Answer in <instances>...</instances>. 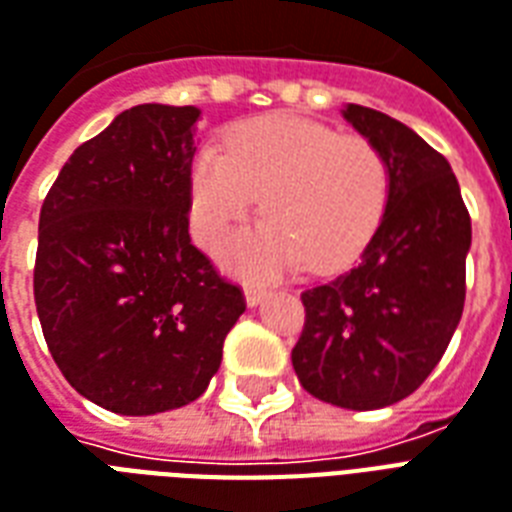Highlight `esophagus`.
Wrapping results in <instances>:
<instances>
[{
	"instance_id": "esophagus-1",
	"label": "esophagus",
	"mask_w": 512,
	"mask_h": 512,
	"mask_svg": "<svg viewBox=\"0 0 512 512\" xmlns=\"http://www.w3.org/2000/svg\"><path fill=\"white\" fill-rule=\"evenodd\" d=\"M265 295H268V292L260 290V287H247V292H244V300H247L249 308H255V306H260V303H263Z\"/></svg>"
}]
</instances>
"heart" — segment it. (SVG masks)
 <instances>
[{
  "label": "heart",
  "instance_id": "heart-1",
  "mask_svg": "<svg viewBox=\"0 0 512 512\" xmlns=\"http://www.w3.org/2000/svg\"><path fill=\"white\" fill-rule=\"evenodd\" d=\"M225 147L195 152L190 222L195 239L212 244L263 193L268 217L222 241V260L236 273L271 279L308 260L330 271L373 239L389 201V171L368 139L308 117L268 115L230 128Z\"/></svg>",
  "mask_w": 512,
  "mask_h": 512
}]
</instances>
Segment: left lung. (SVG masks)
Instances as JSON below:
<instances>
[{"label":"left lung","instance_id":"obj_1","mask_svg":"<svg viewBox=\"0 0 512 512\" xmlns=\"http://www.w3.org/2000/svg\"><path fill=\"white\" fill-rule=\"evenodd\" d=\"M341 115L381 152L389 201L360 263L303 292L292 368L322 403L376 411L416 392L446 354L473 228L451 163L413 128L360 104Z\"/></svg>","mask_w":512,"mask_h":512}]
</instances>
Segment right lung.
Instances as JSON below:
<instances>
[{"label": "right lung", "mask_w": 512, "mask_h": 512, "mask_svg": "<svg viewBox=\"0 0 512 512\" xmlns=\"http://www.w3.org/2000/svg\"><path fill=\"white\" fill-rule=\"evenodd\" d=\"M198 107L139 104L80 144L39 212L34 303L58 370L91 403L152 416L220 370L244 295L190 244Z\"/></svg>", "instance_id": "add662e5"}]
</instances>
